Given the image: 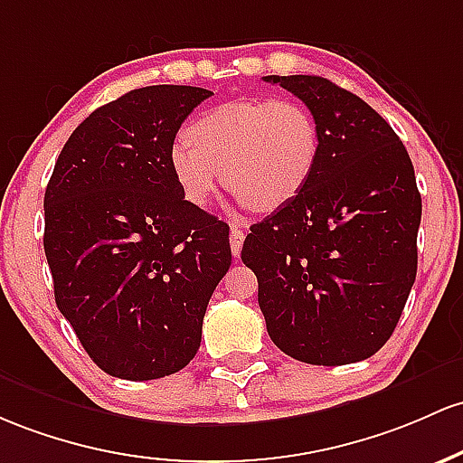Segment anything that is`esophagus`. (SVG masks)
Returning <instances> with one entry per match:
<instances>
[{"instance_id": "1", "label": "esophagus", "mask_w": 463, "mask_h": 463, "mask_svg": "<svg viewBox=\"0 0 463 463\" xmlns=\"http://www.w3.org/2000/svg\"><path fill=\"white\" fill-rule=\"evenodd\" d=\"M241 246H243V231H241L240 223L235 222V223H231V250H232V255L240 257Z\"/></svg>"}]
</instances>
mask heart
Here are the masks:
<instances>
[{
    "label": "heart",
    "instance_id": "1",
    "mask_svg": "<svg viewBox=\"0 0 463 463\" xmlns=\"http://www.w3.org/2000/svg\"><path fill=\"white\" fill-rule=\"evenodd\" d=\"M189 138L169 149L182 197L206 206L220 182L259 211L286 206L307 186L321 154V131L292 99H237L193 120Z\"/></svg>",
    "mask_w": 463,
    "mask_h": 463
}]
</instances>
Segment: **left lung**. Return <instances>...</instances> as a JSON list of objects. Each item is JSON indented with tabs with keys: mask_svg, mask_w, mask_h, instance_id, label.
Returning a JSON list of instances; mask_svg holds the SVG:
<instances>
[{
	"mask_svg": "<svg viewBox=\"0 0 463 463\" xmlns=\"http://www.w3.org/2000/svg\"><path fill=\"white\" fill-rule=\"evenodd\" d=\"M307 105L321 154L307 186L250 226L241 261L283 354L358 363L383 347L418 272L421 197L402 140L378 111L323 76H263Z\"/></svg>",
	"mask_w": 463,
	"mask_h": 463,
	"instance_id": "obj_1",
	"label": "left lung"
}]
</instances>
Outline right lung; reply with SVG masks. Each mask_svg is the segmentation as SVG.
I'll return each mask as SVG.
<instances>
[{"label": "right lung", "mask_w": 463, "mask_h": 463, "mask_svg": "<svg viewBox=\"0 0 463 463\" xmlns=\"http://www.w3.org/2000/svg\"><path fill=\"white\" fill-rule=\"evenodd\" d=\"M211 94L149 85L91 111L45 189L54 301L114 378L184 369L200 349L213 289L231 268L228 226L189 204L169 169L175 134Z\"/></svg>", "instance_id": "add662e5"}]
</instances>
